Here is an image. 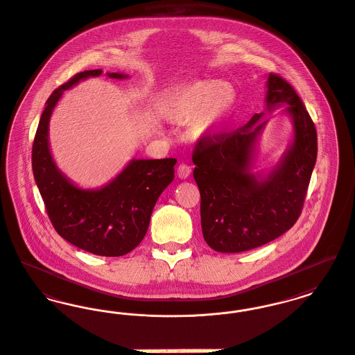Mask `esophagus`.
<instances>
[{
  "mask_svg": "<svg viewBox=\"0 0 355 355\" xmlns=\"http://www.w3.org/2000/svg\"><path fill=\"white\" fill-rule=\"evenodd\" d=\"M178 175H179L180 179H187L189 175H191V166L182 163L179 168H178Z\"/></svg>",
  "mask_w": 355,
  "mask_h": 355,
  "instance_id": "1",
  "label": "esophagus"
}]
</instances>
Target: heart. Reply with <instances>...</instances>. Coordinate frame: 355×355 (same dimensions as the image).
I'll use <instances>...</instances> for the list:
<instances>
[{
	"instance_id": "obj_1",
	"label": "heart",
	"mask_w": 355,
	"mask_h": 355,
	"mask_svg": "<svg viewBox=\"0 0 355 355\" xmlns=\"http://www.w3.org/2000/svg\"><path fill=\"white\" fill-rule=\"evenodd\" d=\"M236 103L234 87L223 80H195L173 89L166 107V119L189 122L202 135L219 128Z\"/></svg>"
}]
</instances>
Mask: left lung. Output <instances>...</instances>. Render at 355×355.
I'll list each match as a JSON object with an SVG mask.
<instances>
[{
    "label": "left lung",
    "mask_w": 355,
    "mask_h": 355,
    "mask_svg": "<svg viewBox=\"0 0 355 355\" xmlns=\"http://www.w3.org/2000/svg\"><path fill=\"white\" fill-rule=\"evenodd\" d=\"M288 105L295 137L280 164L259 182L249 173L253 148L266 121L262 113L233 132L205 133L192 150L200 192V222L207 245L222 253L262 246L299 219L316 163L315 123L295 89L280 75L268 78L266 106Z\"/></svg>",
    "instance_id": "left-lung-1"
}]
</instances>
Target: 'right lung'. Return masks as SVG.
Wrapping results in <instances>:
<instances>
[{
	"mask_svg": "<svg viewBox=\"0 0 355 355\" xmlns=\"http://www.w3.org/2000/svg\"><path fill=\"white\" fill-rule=\"evenodd\" d=\"M101 73L78 72L49 95L33 140L32 169L56 233L96 256L119 257L137 248L146 234L153 207L175 178L178 160H132L112 183L95 191L75 187L59 172L48 148L51 113L64 90ZM109 76L125 78L119 72Z\"/></svg>",
	"mask_w": 355,
	"mask_h": 355,
	"instance_id": "obj_1",
	"label": "right lung"
}]
</instances>
